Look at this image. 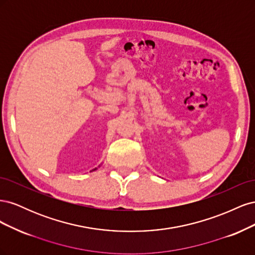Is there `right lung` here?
Returning <instances> with one entry per match:
<instances>
[{
  "instance_id": "right-lung-1",
  "label": "right lung",
  "mask_w": 255,
  "mask_h": 255,
  "mask_svg": "<svg viewBox=\"0 0 255 255\" xmlns=\"http://www.w3.org/2000/svg\"><path fill=\"white\" fill-rule=\"evenodd\" d=\"M99 167H100V166H99ZM97 169H98V168H95V169H94V170H97ZM94 170H92V171H94Z\"/></svg>"
}]
</instances>
